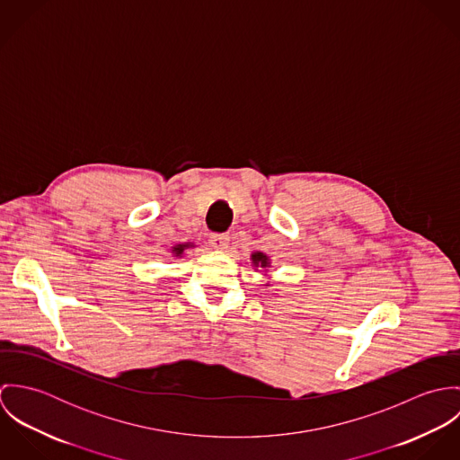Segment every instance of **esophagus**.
<instances>
[{
    "mask_svg": "<svg viewBox=\"0 0 460 460\" xmlns=\"http://www.w3.org/2000/svg\"><path fill=\"white\" fill-rule=\"evenodd\" d=\"M230 243V237L225 234H212L210 235V244L214 250H226Z\"/></svg>",
    "mask_w": 460,
    "mask_h": 460,
    "instance_id": "esophagus-1",
    "label": "esophagus"
}]
</instances>
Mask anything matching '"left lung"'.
Returning a JSON list of instances; mask_svg holds the SVG:
<instances>
[{
	"label": "left lung",
	"instance_id": "obj_1",
	"mask_svg": "<svg viewBox=\"0 0 460 460\" xmlns=\"http://www.w3.org/2000/svg\"><path fill=\"white\" fill-rule=\"evenodd\" d=\"M250 262L257 272H262V278L269 279V269H270V257L269 255H265L262 252H253L252 257H250ZM269 285H270V281L263 283V287H269Z\"/></svg>",
	"mask_w": 460,
	"mask_h": 460
}]
</instances>
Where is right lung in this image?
I'll return each mask as SVG.
<instances>
[{"label":"right lung","instance_id":"add662e5","mask_svg":"<svg viewBox=\"0 0 460 460\" xmlns=\"http://www.w3.org/2000/svg\"><path fill=\"white\" fill-rule=\"evenodd\" d=\"M195 246H197L195 243H182V244H175V246H172L170 253H172V257H173V259H182V257H184V253H186V250L195 248Z\"/></svg>","mask_w":460,"mask_h":460}]
</instances>
